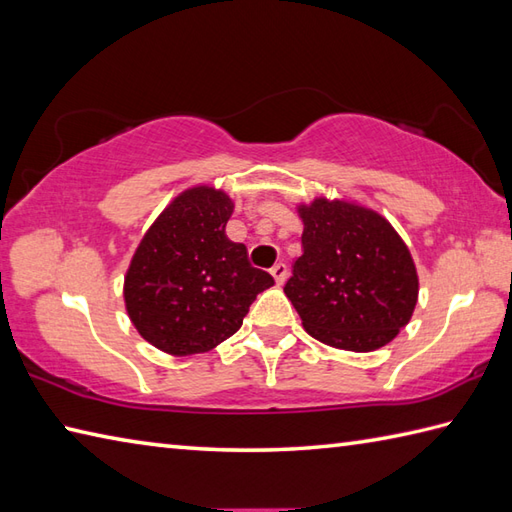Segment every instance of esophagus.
<instances>
[{"instance_id":"1","label":"esophagus","mask_w":512,"mask_h":512,"mask_svg":"<svg viewBox=\"0 0 512 512\" xmlns=\"http://www.w3.org/2000/svg\"><path fill=\"white\" fill-rule=\"evenodd\" d=\"M270 275L275 277V284H277V286L284 284V281L288 279V268H286V264H275L273 268H270Z\"/></svg>"}]
</instances>
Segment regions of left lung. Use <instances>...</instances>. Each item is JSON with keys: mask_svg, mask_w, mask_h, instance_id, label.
<instances>
[{"mask_svg": "<svg viewBox=\"0 0 512 512\" xmlns=\"http://www.w3.org/2000/svg\"><path fill=\"white\" fill-rule=\"evenodd\" d=\"M303 255L284 288L303 330L347 352H374L411 321L418 270L383 215L345 198L299 202Z\"/></svg>", "mask_w": 512, "mask_h": 512, "instance_id": "obj_1", "label": "left lung"}]
</instances>
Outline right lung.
Returning a JSON list of instances; mask_svg holds the SVG:
<instances>
[{
	"instance_id": "obj_1",
	"label": "right lung",
	"mask_w": 512,
	"mask_h": 512,
	"mask_svg": "<svg viewBox=\"0 0 512 512\" xmlns=\"http://www.w3.org/2000/svg\"><path fill=\"white\" fill-rule=\"evenodd\" d=\"M235 204L211 184L173 198L134 250L123 299L129 321L169 356L204 354L242 328L250 303L275 284L226 237Z\"/></svg>"
}]
</instances>
